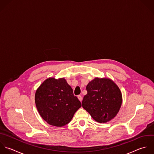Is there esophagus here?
<instances>
[{
    "label": "esophagus",
    "instance_id": "esophagus-1",
    "mask_svg": "<svg viewBox=\"0 0 154 154\" xmlns=\"http://www.w3.org/2000/svg\"><path fill=\"white\" fill-rule=\"evenodd\" d=\"M77 97H78L79 100L80 101H82V99H83V98H82V95H78V96H77Z\"/></svg>",
    "mask_w": 154,
    "mask_h": 154
}]
</instances>
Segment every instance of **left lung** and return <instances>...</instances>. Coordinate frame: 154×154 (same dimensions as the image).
I'll list each match as a JSON object with an SVG mask.
<instances>
[{"instance_id": "left-lung-1", "label": "left lung", "mask_w": 154, "mask_h": 154, "mask_svg": "<svg viewBox=\"0 0 154 154\" xmlns=\"http://www.w3.org/2000/svg\"><path fill=\"white\" fill-rule=\"evenodd\" d=\"M82 107L99 123H106L116 116L122 102L117 85L109 79L95 78L86 86Z\"/></svg>"}]
</instances>
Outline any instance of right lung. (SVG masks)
<instances>
[{
	"label": "right lung",
	"mask_w": 154,
	"mask_h": 154,
	"mask_svg": "<svg viewBox=\"0 0 154 154\" xmlns=\"http://www.w3.org/2000/svg\"><path fill=\"white\" fill-rule=\"evenodd\" d=\"M35 100L42 118L48 124L56 127L68 124L82 106L64 79L45 80L37 89Z\"/></svg>",
	"instance_id": "1"
}]
</instances>
